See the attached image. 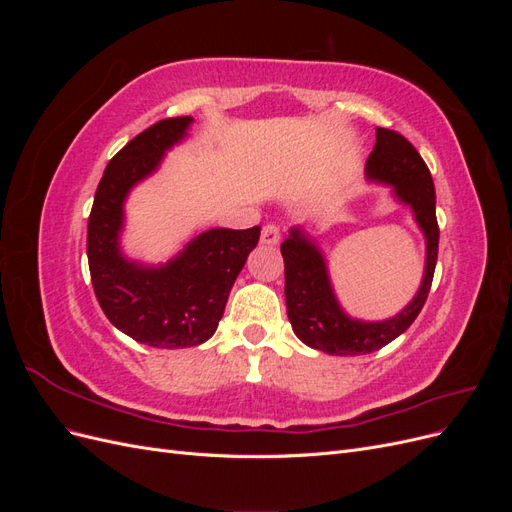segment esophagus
I'll return each mask as SVG.
<instances>
[{
	"instance_id": "obj_1",
	"label": "esophagus",
	"mask_w": 512,
	"mask_h": 512,
	"mask_svg": "<svg viewBox=\"0 0 512 512\" xmlns=\"http://www.w3.org/2000/svg\"><path fill=\"white\" fill-rule=\"evenodd\" d=\"M280 237H282L280 226H275V224H265V226H262L260 241L265 243V245H277V243H280Z\"/></svg>"
}]
</instances>
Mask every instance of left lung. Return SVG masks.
Listing matches in <instances>:
<instances>
[{"label": "left lung", "mask_w": 512, "mask_h": 512, "mask_svg": "<svg viewBox=\"0 0 512 512\" xmlns=\"http://www.w3.org/2000/svg\"><path fill=\"white\" fill-rule=\"evenodd\" d=\"M367 177L393 185L401 203L412 207L427 239L423 284L404 312L384 322L348 318L333 297L327 267L316 247L301 235V230H292L282 243L284 294L292 331L309 348L339 356L369 354L404 333L421 314L429 297L438 260L440 228L436 218V190L421 153L399 132L376 128V145L367 158Z\"/></svg>", "instance_id": "8db88e82"}]
</instances>
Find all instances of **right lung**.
<instances>
[{"label": "right lung", "mask_w": 512, "mask_h": 512, "mask_svg": "<svg viewBox=\"0 0 512 512\" xmlns=\"http://www.w3.org/2000/svg\"><path fill=\"white\" fill-rule=\"evenodd\" d=\"M192 117L156 121L117 151L104 168L87 224L91 284L106 318L153 348H190L218 329L228 292L260 239V226L213 228L166 267L145 269L119 254L123 198L158 168L164 151L185 136Z\"/></svg>", "instance_id": "add662e5"}]
</instances>
